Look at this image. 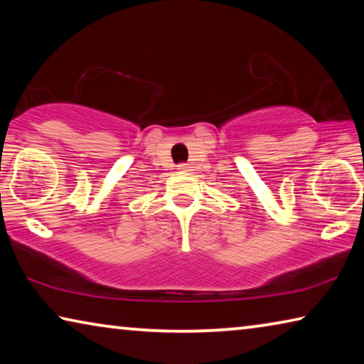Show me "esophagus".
Returning <instances> with one entry per match:
<instances>
[{
  "mask_svg": "<svg viewBox=\"0 0 364 364\" xmlns=\"http://www.w3.org/2000/svg\"><path fill=\"white\" fill-rule=\"evenodd\" d=\"M178 168L183 170V171H188L189 170V165L188 164H180V165H178Z\"/></svg>",
  "mask_w": 364,
  "mask_h": 364,
  "instance_id": "1",
  "label": "esophagus"
}]
</instances>
